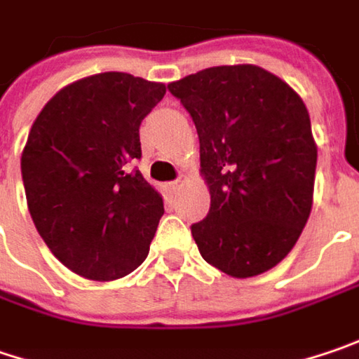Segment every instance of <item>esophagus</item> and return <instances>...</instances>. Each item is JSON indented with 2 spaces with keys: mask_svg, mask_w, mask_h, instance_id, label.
I'll use <instances>...</instances> for the list:
<instances>
[{
  "mask_svg": "<svg viewBox=\"0 0 359 359\" xmlns=\"http://www.w3.org/2000/svg\"><path fill=\"white\" fill-rule=\"evenodd\" d=\"M182 184H184V177H177L175 182H171L170 184V189L171 191H177V189L182 188Z\"/></svg>",
  "mask_w": 359,
  "mask_h": 359,
  "instance_id": "obj_1",
  "label": "esophagus"
}]
</instances>
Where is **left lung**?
<instances>
[{
	"instance_id": "obj_1",
	"label": "left lung",
	"mask_w": 359,
	"mask_h": 359,
	"mask_svg": "<svg viewBox=\"0 0 359 359\" xmlns=\"http://www.w3.org/2000/svg\"><path fill=\"white\" fill-rule=\"evenodd\" d=\"M168 88L200 137L210 212L191 236L202 259L236 278L273 269L313 202L317 147L305 102L252 64L206 68Z\"/></svg>"
}]
</instances>
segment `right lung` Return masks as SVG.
<instances>
[{
    "mask_svg": "<svg viewBox=\"0 0 359 359\" xmlns=\"http://www.w3.org/2000/svg\"><path fill=\"white\" fill-rule=\"evenodd\" d=\"M165 86L125 72L72 82L48 100L22 153L36 230L72 273L113 280L149 255L163 200L143 180L141 121Z\"/></svg>",
    "mask_w": 359,
    "mask_h": 359,
    "instance_id": "obj_1",
    "label": "right lung"
}]
</instances>
